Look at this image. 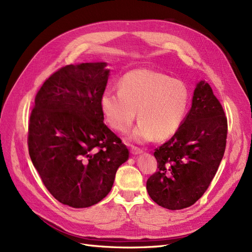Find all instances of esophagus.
Here are the masks:
<instances>
[{
	"label": "esophagus",
	"instance_id": "obj_1",
	"mask_svg": "<svg viewBox=\"0 0 252 252\" xmlns=\"http://www.w3.org/2000/svg\"><path fill=\"white\" fill-rule=\"evenodd\" d=\"M130 152H131V155H133V156H138V155H141V154H142L143 150L140 149V148H138V147H132V148L130 149Z\"/></svg>",
	"mask_w": 252,
	"mask_h": 252
}]
</instances>
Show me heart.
Masks as SVG:
<instances>
[{"label": "heart", "mask_w": 252, "mask_h": 252, "mask_svg": "<svg viewBox=\"0 0 252 252\" xmlns=\"http://www.w3.org/2000/svg\"><path fill=\"white\" fill-rule=\"evenodd\" d=\"M120 91L106 89L101 108L111 128L125 133L139 112V125L130 135L136 143L166 140L179 130L189 105V91L183 82L164 73L139 69L126 73Z\"/></svg>", "instance_id": "1"}]
</instances>
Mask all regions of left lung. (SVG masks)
<instances>
[{
  "label": "left lung",
  "instance_id": "8db88e82",
  "mask_svg": "<svg viewBox=\"0 0 252 252\" xmlns=\"http://www.w3.org/2000/svg\"><path fill=\"white\" fill-rule=\"evenodd\" d=\"M226 139L227 118L222 105L209 84L200 81L179 130L155 151L158 171L146 184L152 201L170 210L193 205L215 178Z\"/></svg>",
  "mask_w": 252,
  "mask_h": 252
}]
</instances>
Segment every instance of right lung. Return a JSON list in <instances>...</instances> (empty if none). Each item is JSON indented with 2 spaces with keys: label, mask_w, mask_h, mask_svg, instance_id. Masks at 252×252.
Here are the masks:
<instances>
[{
  "label": "right lung",
  "mask_w": 252,
  "mask_h": 252,
  "mask_svg": "<svg viewBox=\"0 0 252 252\" xmlns=\"http://www.w3.org/2000/svg\"><path fill=\"white\" fill-rule=\"evenodd\" d=\"M106 66L96 62L62 67L37 91L30 114L32 164L53 197L73 208L102 201L129 158L127 147L103 123Z\"/></svg>",
  "instance_id": "right-lung-1"
}]
</instances>
